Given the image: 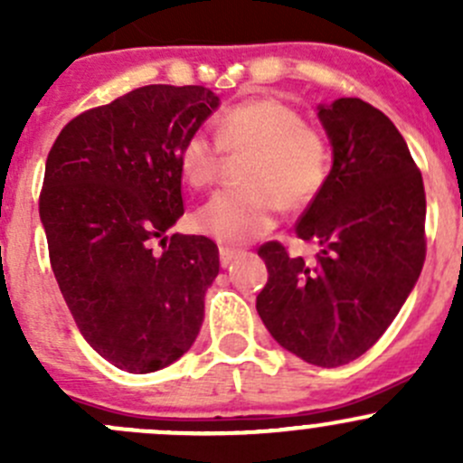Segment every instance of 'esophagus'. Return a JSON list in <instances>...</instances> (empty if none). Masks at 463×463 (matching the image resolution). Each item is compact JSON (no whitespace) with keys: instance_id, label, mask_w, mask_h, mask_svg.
Listing matches in <instances>:
<instances>
[{"instance_id":"esophagus-1","label":"esophagus","mask_w":463,"mask_h":463,"mask_svg":"<svg viewBox=\"0 0 463 463\" xmlns=\"http://www.w3.org/2000/svg\"><path fill=\"white\" fill-rule=\"evenodd\" d=\"M237 255H240V250L228 249V246H222V249H219V261H222V266H228V264H231V261L235 260Z\"/></svg>"}]
</instances>
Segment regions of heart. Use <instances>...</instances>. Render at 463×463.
I'll list each match as a JSON object with an SVG mask.
<instances>
[{
	"mask_svg": "<svg viewBox=\"0 0 463 463\" xmlns=\"http://www.w3.org/2000/svg\"><path fill=\"white\" fill-rule=\"evenodd\" d=\"M214 137L217 141L203 132L193 134L181 145L179 167L185 184L208 190L222 175L223 152L249 156L241 172L246 188L217 194L194 214V228L219 244H244L266 235L278 222L279 205L307 208L329 181V141L279 98L237 102L222 114Z\"/></svg>",
	"mask_w": 463,
	"mask_h": 463,
	"instance_id": "heart-1",
	"label": "heart"
}]
</instances>
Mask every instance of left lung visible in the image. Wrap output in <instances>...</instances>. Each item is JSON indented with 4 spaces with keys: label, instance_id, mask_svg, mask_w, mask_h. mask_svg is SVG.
Returning <instances> with one entry per match:
<instances>
[{
    "label": "left lung",
    "instance_id": "8db88e82",
    "mask_svg": "<svg viewBox=\"0 0 463 463\" xmlns=\"http://www.w3.org/2000/svg\"><path fill=\"white\" fill-rule=\"evenodd\" d=\"M334 147L329 181L296 226L316 264L279 241L260 246L269 279L258 314L302 361L338 367L385 334L426 260V190L399 129L361 98L320 105Z\"/></svg>",
    "mask_w": 463,
    "mask_h": 463
}]
</instances>
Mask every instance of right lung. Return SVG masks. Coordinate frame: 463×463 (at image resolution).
Listing matches in <instances>:
<instances>
[{"label": "right lung", "mask_w": 463, "mask_h": 463, "mask_svg": "<svg viewBox=\"0 0 463 463\" xmlns=\"http://www.w3.org/2000/svg\"><path fill=\"white\" fill-rule=\"evenodd\" d=\"M217 105L199 85L138 87L69 120L46 158L51 269L80 334L118 370L167 367L202 329L217 244L167 231L184 214L181 145Z\"/></svg>", "instance_id": "obj_1"}]
</instances>
